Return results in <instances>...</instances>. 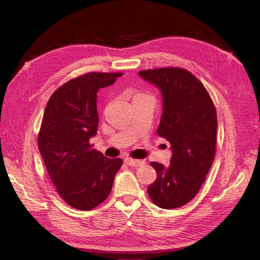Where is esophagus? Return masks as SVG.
I'll return each instance as SVG.
<instances>
[{"instance_id":"34e87169","label":"esophagus","mask_w":260,"mask_h":260,"mask_svg":"<svg viewBox=\"0 0 260 260\" xmlns=\"http://www.w3.org/2000/svg\"><path fill=\"white\" fill-rule=\"evenodd\" d=\"M124 162H125V164H128V166L136 167V168L142 166V164L144 163V161H142V160H135V159H131V157H125Z\"/></svg>"}]
</instances>
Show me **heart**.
<instances>
[{
  "label": "heart",
  "instance_id": "1",
  "mask_svg": "<svg viewBox=\"0 0 260 260\" xmlns=\"http://www.w3.org/2000/svg\"><path fill=\"white\" fill-rule=\"evenodd\" d=\"M138 96H143V94H137V96H136V97H138Z\"/></svg>",
  "mask_w": 260,
  "mask_h": 260
}]
</instances>
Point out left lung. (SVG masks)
<instances>
[{"label":"left lung","instance_id":"8db88e82","mask_svg":"<svg viewBox=\"0 0 260 260\" xmlns=\"http://www.w3.org/2000/svg\"><path fill=\"white\" fill-rule=\"evenodd\" d=\"M161 91L163 112L156 134L171 143L170 166L151 162L156 180L148 193L155 205L172 210L198 194L214 161L217 118L203 84L186 69L168 67L139 73Z\"/></svg>","mask_w":260,"mask_h":260}]
</instances>
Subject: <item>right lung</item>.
I'll return each instance as SVG.
<instances>
[{"mask_svg": "<svg viewBox=\"0 0 260 260\" xmlns=\"http://www.w3.org/2000/svg\"><path fill=\"white\" fill-rule=\"evenodd\" d=\"M121 73H88L60 86L46 105L39 150L57 193L68 205L90 211L108 198L121 159L92 149L97 135V93Z\"/></svg>", "mask_w": 260, "mask_h": 260, "instance_id": "add662e5", "label": "right lung"}]
</instances>
